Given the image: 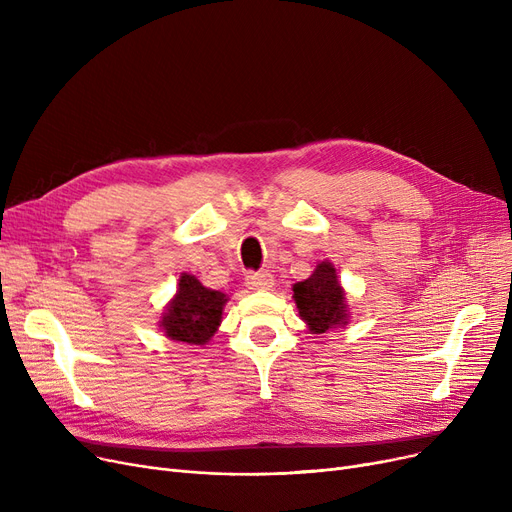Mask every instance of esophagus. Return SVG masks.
<instances>
[{"instance_id": "esophagus-1", "label": "esophagus", "mask_w": 512, "mask_h": 512, "mask_svg": "<svg viewBox=\"0 0 512 512\" xmlns=\"http://www.w3.org/2000/svg\"><path fill=\"white\" fill-rule=\"evenodd\" d=\"M274 282L276 280L270 272H259V274H249L247 276V286L251 290H272Z\"/></svg>"}]
</instances>
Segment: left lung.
Masks as SVG:
<instances>
[{"label": "left lung", "instance_id": "1", "mask_svg": "<svg viewBox=\"0 0 512 512\" xmlns=\"http://www.w3.org/2000/svg\"><path fill=\"white\" fill-rule=\"evenodd\" d=\"M292 292L299 315L313 334H324L348 324L346 292L330 261L317 263L315 272L307 280L294 284Z\"/></svg>", "mask_w": 512, "mask_h": 512}]
</instances>
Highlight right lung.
<instances>
[{
  "label": "right lung",
  "instance_id": "obj_1",
  "mask_svg": "<svg viewBox=\"0 0 512 512\" xmlns=\"http://www.w3.org/2000/svg\"><path fill=\"white\" fill-rule=\"evenodd\" d=\"M228 297L220 290L203 286L193 274H182L178 290L168 303L159 328L168 338L186 344H207L222 324V311Z\"/></svg>",
  "mask_w": 512,
  "mask_h": 512
}]
</instances>
